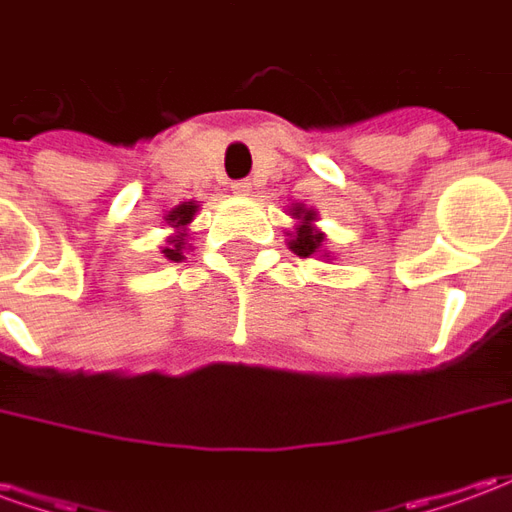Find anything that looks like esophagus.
Returning <instances> with one entry per match:
<instances>
[{
	"label": "esophagus",
	"instance_id": "obj_1",
	"mask_svg": "<svg viewBox=\"0 0 512 512\" xmlns=\"http://www.w3.org/2000/svg\"><path fill=\"white\" fill-rule=\"evenodd\" d=\"M230 189H233V194H238V197H249V194H252V183H249V180H235Z\"/></svg>",
	"mask_w": 512,
	"mask_h": 512
}]
</instances>
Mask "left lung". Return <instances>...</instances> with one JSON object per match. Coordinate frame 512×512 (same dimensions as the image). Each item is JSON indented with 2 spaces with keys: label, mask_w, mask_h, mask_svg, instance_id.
Wrapping results in <instances>:
<instances>
[{
  "label": "left lung",
  "mask_w": 512,
  "mask_h": 512,
  "mask_svg": "<svg viewBox=\"0 0 512 512\" xmlns=\"http://www.w3.org/2000/svg\"><path fill=\"white\" fill-rule=\"evenodd\" d=\"M288 216L296 222L293 230H288V249L299 257H323L326 263L332 260V252L323 249L326 235L318 227V211L307 208L304 202H293L288 208Z\"/></svg>",
  "instance_id": "8db88e82"
}]
</instances>
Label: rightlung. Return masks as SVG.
<instances>
[{"label": "right lung", "instance_id": "right-lung-1", "mask_svg": "<svg viewBox=\"0 0 512 512\" xmlns=\"http://www.w3.org/2000/svg\"><path fill=\"white\" fill-rule=\"evenodd\" d=\"M197 211H200L197 200H189V202H180V205H175V208L167 211V216H164V224H167L172 233L167 235V241H164V246H161V257H167L169 263H180V260H186V249H191L189 224L194 222Z\"/></svg>", "mask_w": 512, "mask_h": 512}]
</instances>
